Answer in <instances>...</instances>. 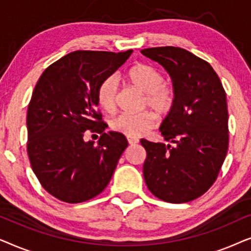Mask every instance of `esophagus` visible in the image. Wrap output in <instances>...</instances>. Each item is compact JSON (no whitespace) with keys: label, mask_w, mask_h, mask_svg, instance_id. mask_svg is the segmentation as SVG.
Returning <instances> with one entry per match:
<instances>
[{"label":"esophagus","mask_w":251,"mask_h":251,"mask_svg":"<svg viewBox=\"0 0 251 251\" xmlns=\"http://www.w3.org/2000/svg\"><path fill=\"white\" fill-rule=\"evenodd\" d=\"M126 139H128V143L130 144V145H135V144L139 142V139L135 138V137H126Z\"/></svg>","instance_id":"34e87169"}]
</instances>
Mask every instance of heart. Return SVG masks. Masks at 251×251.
Returning <instances> with one entry per match:
<instances>
[{"mask_svg": "<svg viewBox=\"0 0 251 251\" xmlns=\"http://www.w3.org/2000/svg\"><path fill=\"white\" fill-rule=\"evenodd\" d=\"M125 76L133 87L143 94L144 105L152 108L157 115H166L175 104L173 87L163 83V75L152 65L137 63L126 71ZM116 85L114 77H107L100 82L97 89V101L102 111L114 112L116 105ZM155 123L152 112L123 113L112 120L111 128L128 137H138L145 133Z\"/></svg>", "mask_w": 251, "mask_h": 251, "instance_id": "b5f03b06", "label": "heart"}]
</instances>
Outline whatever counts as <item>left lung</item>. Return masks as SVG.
Segmentation results:
<instances>
[{
    "label": "left lung",
    "instance_id": "left-lung-1",
    "mask_svg": "<svg viewBox=\"0 0 251 251\" xmlns=\"http://www.w3.org/2000/svg\"><path fill=\"white\" fill-rule=\"evenodd\" d=\"M170 75L175 104L160 126L167 142L140 140L149 190L161 200L185 203L204 194L215 183L228 149L226 94L210 64L176 47L140 51Z\"/></svg>",
    "mask_w": 251,
    "mask_h": 251
}]
</instances>
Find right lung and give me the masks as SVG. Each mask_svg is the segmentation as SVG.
Returning <instances> with one entry per match:
<instances>
[{
    "instance_id": "right-lung-1",
    "label": "right lung",
    "mask_w": 251,
    "mask_h": 251,
    "mask_svg": "<svg viewBox=\"0 0 251 251\" xmlns=\"http://www.w3.org/2000/svg\"><path fill=\"white\" fill-rule=\"evenodd\" d=\"M132 53L74 51L50 65L34 89L27 111V152L44 190L68 203L100 194L107 186L128 140L104 132L97 89ZM101 133L99 145L85 142Z\"/></svg>"
}]
</instances>
